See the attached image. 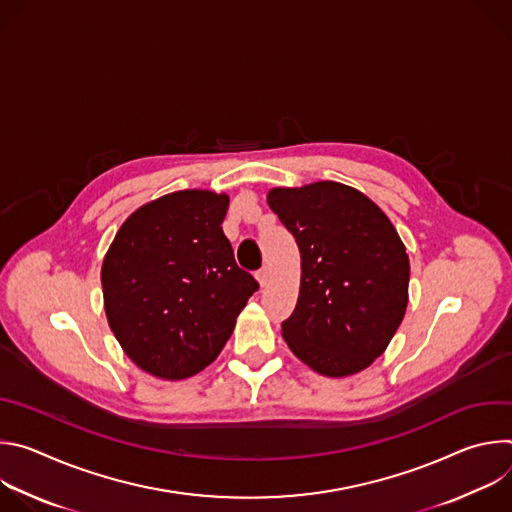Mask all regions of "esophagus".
<instances>
[{"mask_svg":"<svg viewBox=\"0 0 512 512\" xmlns=\"http://www.w3.org/2000/svg\"><path fill=\"white\" fill-rule=\"evenodd\" d=\"M255 277H257V281H259V285L263 287V285H267V283H269V279H271V271H269L267 267H263V269H259V271H257V275H255Z\"/></svg>","mask_w":512,"mask_h":512,"instance_id":"34e87169","label":"esophagus"}]
</instances>
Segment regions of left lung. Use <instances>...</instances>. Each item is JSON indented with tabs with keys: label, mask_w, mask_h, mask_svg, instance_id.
I'll return each instance as SVG.
<instances>
[{
	"label": "left lung",
	"mask_w": 512,
	"mask_h": 512,
	"mask_svg": "<svg viewBox=\"0 0 512 512\" xmlns=\"http://www.w3.org/2000/svg\"><path fill=\"white\" fill-rule=\"evenodd\" d=\"M269 208L294 235L300 296L281 324L289 350L324 377L369 369L403 322L409 255L389 216L340 182L271 188Z\"/></svg>",
	"instance_id": "1"
}]
</instances>
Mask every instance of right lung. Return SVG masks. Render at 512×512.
I'll return each instance as SVG.
<instances>
[{
	"label": "right lung",
	"mask_w": 512,
	"mask_h": 512,
	"mask_svg": "<svg viewBox=\"0 0 512 512\" xmlns=\"http://www.w3.org/2000/svg\"><path fill=\"white\" fill-rule=\"evenodd\" d=\"M229 196L178 190L131 212L101 267L111 332L141 371L182 381L221 354L259 283L223 233Z\"/></svg>",
	"instance_id": "obj_1"
}]
</instances>
